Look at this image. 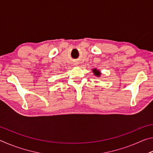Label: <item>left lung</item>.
Wrapping results in <instances>:
<instances>
[{
    "label": "left lung",
    "instance_id": "obj_1",
    "mask_svg": "<svg viewBox=\"0 0 153 153\" xmlns=\"http://www.w3.org/2000/svg\"><path fill=\"white\" fill-rule=\"evenodd\" d=\"M93 72H94V73L95 76H98V77L100 76V73L99 72V71L97 70V69H93Z\"/></svg>",
    "mask_w": 153,
    "mask_h": 153
}]
</instances>
